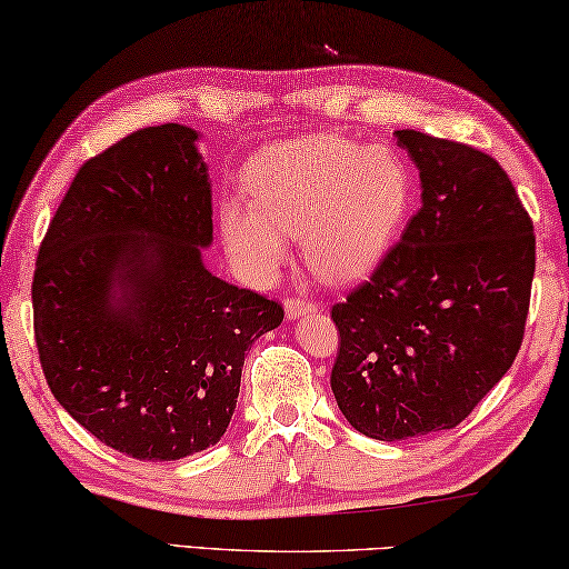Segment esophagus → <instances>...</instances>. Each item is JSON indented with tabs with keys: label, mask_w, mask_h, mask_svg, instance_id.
Here are the masks:
<instances>
[{
	"label": "esophagus",
	"mask_w": 569,
	"mask_h": 569,
	"mask_svg": "<svg viewBox=\"0 0 569 569\" xmlns=\"http://www.w3.org/2000/svg\"><path fill=\"white\" fill-rule=\"evenodd\" d=\"M318 310V305H315L312 300H307V297H287L284 300V312L287 318H302V315H310Z\"/></svg>",
	"instance_id": "esophagus-1"
}]
</instances>
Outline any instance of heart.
<instances>
[{
	"label": "heart",
	"instance_id": "b5f03b06",
	"mask_svg": "<svg viewBox=\"0 0 569 569\" xmlns=\"http://www.w3.org/2000/svg\"><path fill=\"white\" fill-rule=\"evenodd\" d=\"M254 203L227 201L221 234L251 277L267 279L302 237L305 262L325 282H348L380 262L413 199L396 151L318 133L264 148L247 169Z\"/></svg>",
	"mask_w": 569,
	"mask_h": 569
}]
</instances>
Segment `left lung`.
Returning <instances> with one entry per match:
<instances>
[{
  "mask_svg": "<svg viewBox=\"0 0 569 569\" xmlns=\"http://www.w3.org/2000/svg\"><path fill=\"white\" fill-rule=\"evenodd\" d=\"M396 138L421 209L330 310L335 400L378 441L456 428L477 408L521 348L535 277L532 219L495 158L418 130Z\"/></svg>",
  "mask_w": 569,
  "mask_h": 569,
  "instance_id": "obj_1",
  "label": "left lung"
}]
</instances>
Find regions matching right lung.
<instances>
[{
  "label": "right lung",
  "instance_id": "1",
  "mask_svg": "<svg viewBox=\"0 0 569 569\" xmlns=\"http://www.w3.org/2000/svg\"><path fill=\"white\" fill-rule=\"evenodd\" d=\"M197 138L179 123L151 126L88 158L37 251L44 380L100 443L141 461L217 443L247 350L284 318L282 305L201 262L213 227Z\"/></svg>",
  "mask_w": 569,
  "mask_h": 569
}]
</instances>
